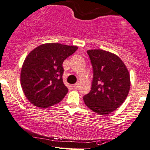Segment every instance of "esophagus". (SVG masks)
Wrapping results in <instances>:
<instances>
[{"mask_svg":"<svg viewBox=\"0 0 150 150\" xmlns=\"http://www.w3.org/2000/svg\"><path fill=\"white\" fill-rule=\"evenodd\" d=\"M79 86V83H76V84H73V87L74 88V89H77Z\"/></svg>","mask_w":150,"mask_h":150,"instance_id":"1","label":"esophagus"}]
</instances>
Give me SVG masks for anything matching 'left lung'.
<instances>
[{"label":"left lung","instance_id":"left-lung-1","mask_svg":"<svg viewBox=\"0 0 150 150\" xmlns=\"http://www.w3.org/2000/svg\"><path fill=\"white\" fill-rule=\"evenodd\" d=\"M93 68V80L84 103L100 115L113 112L123 104L131 86L130 75L123 61L115 54L100 49L87 50Z\"/></svg>","mask_w":150,"mask_h":150}]
</instances>
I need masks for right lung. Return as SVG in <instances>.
Returning a JSON list of instances; mask_svg holds the SVG:
<instances>
[{
    "mask_svg": "<svg viewBox=\"0 0 150 150\" xmlns=\"http://www.w3.org/2000/svg\"><path fill=\"white\" fill-rule=\"evenodd\" d=\"M77 49V46L45 43L27 55L20 79L24 95L32 105L47 108L64 99L68 88L63 81L62 64Z\"/></svg>",
    "mask_w": 150,
    "mask_h": 150,
    "instance_id": "obj_1",
    "label": "right lung"
}]
</instances>
